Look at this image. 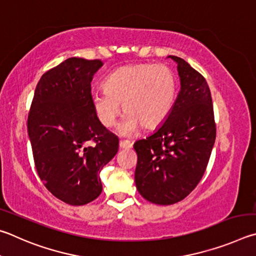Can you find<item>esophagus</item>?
<instances>
[{
  "label": "esophagus",
  "mask_w": 256,
  "mask_h": 256,
  "mask_svg": "<svg viewBox=\"0 0 256 256\" xmlns=\"http://www.w3.org/2000/svg\"><path fill=\"white\" fill-rule=\"evenodd\" d=\"M120 148H130L132 146V142L128 140H121L119 142Z\"/></svg>",
  "instance_id": "34e87169"
}]
</instances>
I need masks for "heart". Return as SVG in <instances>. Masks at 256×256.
Wrapping results in <instances>:
<instances>
[{
  "instance_id": "b5f03b06",
  "label": "heart",
  "mask_w": 256,
  "mask_h": 256,
  "mask_svg": "<svg viewBox=\"0 0 256 256\" xmlns=\"http://www.w3.org/2000/svg\"><path fill=\"white\" fill-rule=\"evenodd\" d=\"M104 91L94 93L92 106L102 126L112 127L122 103L124 132L155 129L171 111L176 96L178 80L171 67L163 64L126 65L103 82Z\"/></svg>"
}]
</instances>
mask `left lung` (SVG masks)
Instances as JSON below:
<instances>
[{
	"label": "left lung",
	"instance_id": "left-lung-1",
	"mask_svg": "<svg viewBox=\"0 0 256 256\" xmlns=\"http://www.w3.org/2000/svg\"><path fill=\"white\" fill-rule=\"evenodd\" d=\"M181 91L165 122L137 140L135 182L150 202L173 204L189 196L207 168L216 140L212 93L198 70L176 56Z\"/></svg>",
	"mask_w": 256,
	"mask_h": 256
}]
</instances>
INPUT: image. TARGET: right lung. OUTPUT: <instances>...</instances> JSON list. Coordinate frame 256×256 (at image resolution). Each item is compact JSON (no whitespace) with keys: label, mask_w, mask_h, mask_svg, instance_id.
Segmentation results:
<instances>
[{"label":"right lung","mask_w":256,"mask_h":256,"mask_svg":"<svg viewBox=\"0 0 256 256\" xmlns=\"http://www.w3.org/2000/svg\"><path fill=\"white\" fill-rule=\"evenodd\" d=\"M100 60L72 57L39 80L28 114L36 170L57 199L82 206L102 192L100 172L114 158L119 138L92 106L91 82Z\"/></svg>","instance_id":"obj_1"}]
</instances>
